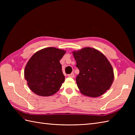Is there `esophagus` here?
Here are the masks:
<instances>
[{
	"label": "esophagus",
	"mask_w": 135,
	"mask_h": 135,
	"mask_svg": "<svg viewBox=\"0 0 135 135\" xmlns=\"http://www.w3.org/2000/svg\"><path fill=\"white\" fill-rule=\"evenodd\" d=\"M68 77H70V78H74V73H72L71 74H69V75H68Z\"/></svg>",
	"instance_id": "34e87169"
}]
</instances>
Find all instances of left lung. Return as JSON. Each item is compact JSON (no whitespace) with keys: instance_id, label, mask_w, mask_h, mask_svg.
Here are the masks:
<instances>
[{"instance_id":"obj_1","label":"left lung","mask_w":135,"mask_h":135,"mask_svg":"<svg viewBox=\"0 0 135 135\" xmlns=\"http://www.w3.org/2000/svg\"><path fill=\"white\" fill-rule=\"evenodd\" d=\"M73 53L79 70L76 82L81 93L91 97L104 94L110 88L114 78L113 68L108 59L91 47L83 48Z\"/></svg>"}]
</instances>
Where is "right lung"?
I'll return each mask as SVG.
<instances>
[{
	"label": "right lung",
	"mask_w": 135,
	"mask_h": 135,
	"mask_svg": "<svg viewBox=\"0 0 135 135\" xmlns=\"http://www.w3.org/2000/svg\"><path fill=\"white\" fill-rule=\"evenodd\" d=\"M65 52L55 47H47L31 57L25 66L24 77L33 93L50 96L60 89L65 80L60 60Z\"/></svg>",
	"instance_id": "obj_1"
}]
</instances>
